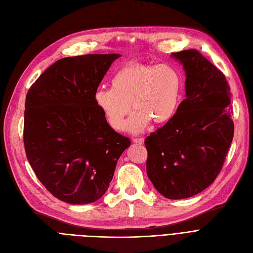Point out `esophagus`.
Returning <instances> with one entry per match:
<instances>
[{
    "mask_svg": "<svg viewBox=\"0 0 253 253\" xmlns=\"http://www.w3.org/2000/svg\"><path fill=\"white\" fill-rule=\"evenodd\" d=\"M133 142L138 143V144H142L144 142V139L143 138H133Z\"/></svg>",
    "mask_w": 253,
    "mask_h": 253,
    "instance_id": "1",
    "label": "esophagus"
}]
</instances>
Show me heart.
Segmentation results:
<instances>
[{"label":"heart","mask_w":253,"mask_h":253,"mask_svg":"<svg viewBox=\"0 0 253 253\" xmlns=\"http://www.w3.org/2000/svg\"><path fill=\"white\" fill-rule=\"evenodd\" d=\"M178 72L168 64L130 62L111 80V88H99L94 102L116 131L124 129L131 105L135 112L127 124L131 133H140L151 122L164 125L174 117L181 95Z\"/></svg>","instance_id":"b5f03b06"}]
</instances>
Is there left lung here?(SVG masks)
<instances>
[{
	"instance_id": "left-lung-1",
	"label": "left lung",
	"mask_w": 253,
	"mask_h": 253,
	"mask_svg": "<svg viewBox=\"0 0 253 253\" xmlns=\"http://www.w3.org/2000/svg\"><path fill=\"white\" fill-rule=\"evenodd\" d=\"M185 74V99L171 121L145 138L147 174L162 196L179 200L214 181L234 136L230 87L197 50L170 55Z\"/></svg>"
}]
</instances>
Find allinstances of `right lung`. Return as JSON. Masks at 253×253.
Instances as JSON below:
<instances>
[{
	"label": "right lung",
	"mask_w": 253,
	"mask_h": 253,
	"mask_svg": "<svg viewBox=\"0 0 253 253\" xmlns=\"http://www.w3.org/2000/svg\"><path fill=\"white\" fill-rule=\"evenodd\" d=\"M121 54L65 57L53 63L25 99L24 148L39 180L59 200L97 201L113 179L129 138L106 122L94 93Z\"/></svg>",
	"instance_id": "1"
}]
</instances>
